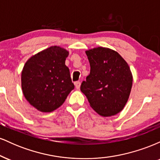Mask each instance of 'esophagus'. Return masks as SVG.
Masks as SVG:
<instances>
[{
  "label": "esophagus",
  "mask_w": 160,
  "mask_h": 160,
  "mask_svg": "<svg viewBox=\"0 0 160 160\" xmlns=\"http://www.w3.org/2000/svg\"><path fill=\"white\" fill-rule=\"evenodd\" d=\"M74 84H75V87H76V89H80V81L75 82Z\"/></svg>",
  "instance_id": "34e87169"
}]
</instances>
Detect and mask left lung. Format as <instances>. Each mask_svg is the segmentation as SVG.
<instances>
[{"instance_id": "left-lung-1", "label": "left lung", "mask_w": 160, "mask_h": 160, "mask_svg": "<svg viewBox=\"0 0 160 160\" xmlns=\"http://www.w3.org/2000/svg\"><path fill=\"white\" fill-rule=\"evenodd\" d=\"M90 73L80 90L94 111L102 117H111L123 109L132 86V74L118 52L106 47L86 51Z\"/></svg>"}]
</instances>
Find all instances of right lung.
I'll return each mask as SVG.
<instances>
[{
	"label": "right lung",
	"mask_w": 160,
	"mask_h": 160,
	"mask_svg": "<svg viewBox=\"0 0 160 160\" xmlns=\"http://www.w3.org/2000/svg\"><path fill=\"white\" fill-rule=\"evenodd\" d=\"M68 51L53 46L31 57L22 71V89L31 105L41 112H52L65 102L74 89L65 65Z\"/></svg>",
	"instance_id": "1"
}]
</instances>
